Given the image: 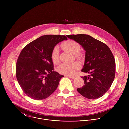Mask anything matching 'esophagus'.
Listing matches in <instances>:
<instances>
[{
	"label": "esophagus",
	"mask_w": 129,
	"mask_h": 129,
	"mask_svg": "<svg viewBox=\"0 0 129 129\" xmlns=\"http://www.w3.org/2000/svg\"><path fill=\"white\" fill-rule=\"evenodd\" d=\"M66 76H67V77H69V78H72V79H74V78L75 77V76H74L70 75H66Z\"/></svg>",
	"instance_id": "34e87169"
}]
</instances>
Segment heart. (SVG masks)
<instances>
[{
  "label": "heart",
  "mask_w": 129,
  "mask_h": 129,
  "mask_svg": "<svg viewBox=\"0 0 129 129\" xmlns=\"http://www.w3.org/2000/svg\"><path fill=\"white\" fill-rule=\"evenodd\" d=\"M61 48L74 54L75 58L78 59H82L84 58L83 53L80 51V46L77 42L68 40L63 42L60 45ZM51 58L54 63L57 64L59 61V52L58 49L55 47L53 50L51 54ZM80 68V64L77 62L71 63H63L59 66L57 68V72L60 74L66 75H73Z\"/></svg>",
  "instance_id": "obj_1"
}]
</instances>
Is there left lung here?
Masks as SVG:
<instances>
[{"mask_svg": "<svg viewBox=\"0 0 129 129\" xmlns=\"http://www.w3.org/2000/svg\"><path fill=\"white\" fill-rule=\"evenodd\" d=\"M67 37L78 43L85 50V61L81 72L90 74L81 77L84 85L77 88V91L89 99L102 97L110 88L115 75V60L110 48L88 35H70Z\"/></svg>", "mask_w": 129, "mask_h": 129, "instance_id": "8db88e82", "label": "left lung"}]
</instances>
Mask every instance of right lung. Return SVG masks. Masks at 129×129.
Here are the masks:
<instances>
[{
	"label": "right lung",
	"instance_id": "1",
	"mask_svg": "<svg viewBox=\"0 0 129 129\" xmlns=\"http://www.w3.org/2000/svg\"><path fill=\"white\" fill-rule=\"evenodd\" d=\"M68 38L64 35H47L27 45L19 55L16 76L22 90L34 100L50 96L63 77L55 72L51 54L58 43Z\"/></svg>",
	"mask_w": 129,
	"mask_h": 129
}]
</instances>
